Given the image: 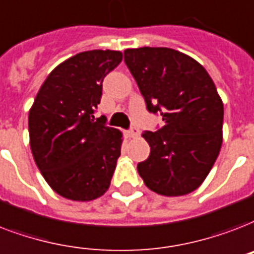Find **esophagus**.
<instances>
[{
	"instance_id": "obj_1",
	"label": "esophagus",
	"mask_w": 254,
	"mask_h": 254,
	"mask_svg": "<svg viewBox=\"0 0 254 254\" xmlns=\"http://www.w3.org/2000/svg\"><path fill=\"white\" fill-rule=\"evenodd\" d=\"M127 137H137V135H140V130L135 127H131L130 129L127 131Z\"/></svg>"
}]
</instances>
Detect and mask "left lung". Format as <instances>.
I'll use <instances>...</instances> for the list:
<instances>
[{
    "label": "left lung",
    "mask_w": 254,
    "mask_h": 254,
    "mask_svg": "<svg viewBox=\"0 0 254 254\" xmlns=\"http://www.w3.org/2000/svg\"><path fill=\"white\" fill-rule=\"evenodd\" d=\"M124 61L146 109L164 121V127L142 133L150 154L138 162V174L162 196L196 190L222 144L224 105L216 85L196 60L169 48L127 49Z\"/></svg>",
    "instance_id": "8db88e82"
}]
</instances>
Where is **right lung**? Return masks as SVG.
Listing matches in <instances>:
<instances>
[{
	"label": "right lung",
	"mask_w": 254,
	"mask_h": 254,
	"mask_svg": "<svg viewBox=\"0 0 254 254\" xmlns=\"http://www.w3.org/2000/svg\"><path fill=\"white\" fill-rule=\"evenodd\" d=\"M119 50H88L54 69L30 112L33 157L50 188L73 201L102 196L121 154V131L94 120L102 82L119 66Z\"/></svg>",
	"instance_id": "obj_1"
}]
</instances>
